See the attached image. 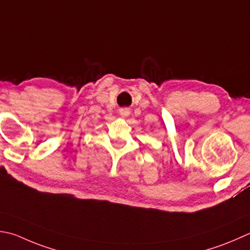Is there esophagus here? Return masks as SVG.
<instances>
[{"instance_id": "1", "label": "esophagus", "mask_w": 250, "mask_h": 250, "mask_svg": "<svg viewBox=\"0 0 250 250\" xmlns=\"http://www.w3.org/2000/svg\"><path fill=\"white\" fill-rule=\"evenodd\" d=\"M119 114L122 116V117H128L130 115V110L128 108H121L119 110Z\"/></svg>"}]
</instances>
